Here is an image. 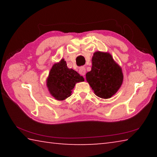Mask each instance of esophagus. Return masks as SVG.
<instances>
[{
  "mask_svg": "<svg viewBox=\"0 0 157 157\" xmlns=\"http://www.w3.org/2000/svg\"><path fill=\"white\" fill-rule=\"evenodd\" d=\"M79 73L81 74L82 76H84L85 73H86V69L84 67H80L79 69Z\"/></svg>",
  "mask_w": 157,
  "mask_h": 157,
  "instance_id": "34e87169",
  "label": "esophagus"
}]
</instances>
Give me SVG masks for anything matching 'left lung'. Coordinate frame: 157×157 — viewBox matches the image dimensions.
Returning <instances> with one entry per match:
<instances>
[{"instance_id":"1","label":"left lung","mask_w":157,"mask_h":157,"mask_svg":"<svg viewBox=\"0 0 157 157\" xmlns=\"http://www.w3.org/2000/svg\"><path fill=\"white\" fill-rule=\"evenodd\" d=\"M91 62V71L86 74V81L97 96L104 99L110 98L123 83L121 68L108 52H94Z\"/></svg>"}]
</instances>
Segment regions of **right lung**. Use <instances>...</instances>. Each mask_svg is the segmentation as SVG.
Here are the masks:
<instances>
[{
  "mask_svg": "<svg viewBox=\"0 0 157 157\" xmlns=\"http://www.w3.org/2000/svg\"><path fill=\"white\" fill-rule=\"evenodd\" d=\"M84 78L72 68H68L64 59L55 63L49 73L46 85L50 94L57 100L71 96L76 83L83 82Z\"/></svg>",
  "mask_w": 157,
  "mask_h": 157,
  "instance_id": "1",
  "label": "right lung"
}]
</instances>
